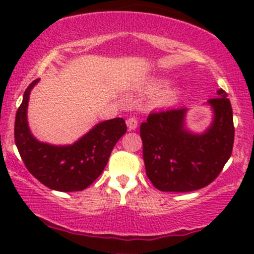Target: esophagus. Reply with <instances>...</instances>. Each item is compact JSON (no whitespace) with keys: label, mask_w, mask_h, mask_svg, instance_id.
Here are the masks:
<instances>
[{"label":"esophagus","mask_w":254,"mask_h":254,"mask_svg":"<svg viewBox=\"0 0 254 254\" xmlns=\"http://www.w3.org/2000/svg\"><path fill=\"white\" fill-rule=\"evenodd\" d=\"M137 124H139V123H137V119H136V118H134V117H130L129 119L127 120V127H129V130L136 129Z\"/></svg>","instance_id":"obj_1"}]
</instances>
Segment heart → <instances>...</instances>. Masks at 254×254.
<instances>
[{"mask_svg": "<svg viewBox=\"0 0 254 254\" xmlns=\"http://www.w3.org/2000/svg\"><path fill=\"white\" fill-rule=\"evenodd\" d=\"M162 84L163 81H155L147 87V89L150 92H155L157 91ZM177 97H178V89L175 88V87H170V88L165 89V91L161 92V93L158 94L156 102H157L158 104H171L176 101Z\"/></svg>", "mask_w": 254, "mask_h": 254, "instance_id": "obj_1", "label": "heart"}]
</instances>
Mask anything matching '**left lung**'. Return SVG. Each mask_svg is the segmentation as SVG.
<instances>
[{
    "mask_svg": "<svg viewBox=\"0 0 254 254\" xmlns=\"http://www.w3.org/2000/svg\"><path fill=\"white\" fill-rule=\"evenodd\" d=\"M207 101L214 120L204 134L184 127L187 108L148 114L140 127L146 176L161 191H193L209 186L232 153L234 117L224 89Z\"/></svg>",
    "mask_w": 254,
    "mask_h": 254,
    "instance_id": "8db88e82",
    "label": "left lung"
}]
</instances>
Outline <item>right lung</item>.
<instances>
[{"mask_svg": "<svg viewBox=\"0 0 254 254\" xmlns=\"http://www.w3.org/2000/svg\"><path fill=\"white\" fill-rule=\"evenodd\" d=\"M39 82L28 86L14 122V141L27 170L40 183L59 191H78L91 186L103 172L113 148L127 132L123 118L106 120L72 145L40 142L30 132L27 120L29 94Z\"/></svg>", "mask_w": 254, "mask_h": 254, "instance_id": "obj_1", "label": "right lung"}]
</instances>
